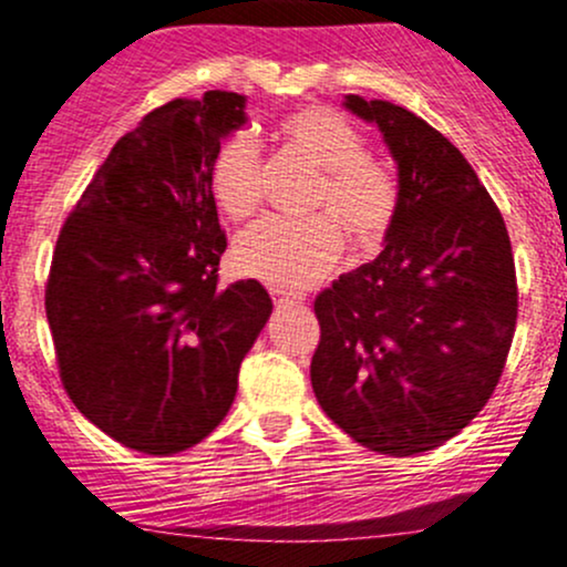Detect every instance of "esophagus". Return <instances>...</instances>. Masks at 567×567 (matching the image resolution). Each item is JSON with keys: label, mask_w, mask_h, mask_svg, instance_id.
Instances as JSON below:
<instances>
[{"label": "esophagus", "mask_w": 567, "mask_h": 567, "mask_svg": "<svg viewBox=\"0 0 567 567\" xmlns=\"http://www.w3.org/2000/svg\"><path fill=\"white\" fill-rule=\"evenodd\" d=\"M275 303H279V306L303 303V296H301V292H279V290H275Z\"/></svg>", "instance_id": "1"}]
</instances>
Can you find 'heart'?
<instances>
[{"mask_svg": "<svg viewBox=\"0 0 567 567\" xmlns=\"http://www.w3.org/2000/svg\"><path fill=\"white\" fill-rule=\"evenodd\" d=\"M271 141L285 157L320 171L306 220H261L234 243V264L275 290H303L333 271L343 245L354 258L379 252L402 205L400 178L370 154L368 138L347 116L303 106L279 116ZM210 188L229 218H250L261 205V157L245 135H231L210 162Z\"/></svg>", "mask_w": 567, "mask_h": 567, "instance_id": "1", "label": "heart"}]
</instances>
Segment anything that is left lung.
<instances>
[{"label": "left lung", "instance_id": "1", "mask_svg": "<svg viewBox=\"0 0 567 567\" xmlns=\"http://www.w3.org/2000/svg\"><path fill=\"white\" fill-rule=\"evenodd\" d=\"M400 167L402 205L375 261L315 298L311 386L328 419L375 453L455 437L496 392L517 324L509 231L464 154L421 116L347 95Z\"/></svg>", "mask_w": 567, "mask_h": 567}]
</instances>
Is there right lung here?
<instances>
[{
	"mask_svg": "<svg viewBox=\"0 0 567 567\" xmlns=\"http://www.w3.org/2000/svg\"><path fill=\"white\" fill-rule=\"evenodd\" d=\"M243 109V95L210 90L148 112L58 234L44 311L61 383L133 451L171 455L205 440L271 315L256 279L218 285L226 231L210 162Z\"/></svg>",
	"mask_w": 567,
	"mask_h": 567,
	"instance_id": "obj_1",
	"label": "right lung"
}]
</instances>
